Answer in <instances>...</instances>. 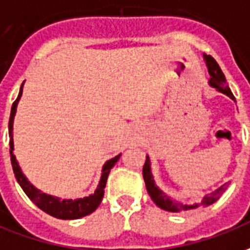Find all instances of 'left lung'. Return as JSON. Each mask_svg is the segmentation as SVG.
<instances>
[{"instance_id":"1","label":"left lung","mask_w":250,"mask_h":250,"mask_svg":"<svg viewBox=\"0 0 250 250\" xmlns=\"http://www.w3.org/2000/svg\"><path fill=\"white\" fill-rule=\"evenodd\" d=\"M204 61H206V64H207V69H208V74H210V81H208V85L211 88H214L218 92H221L223 95H226L228 97H230L231 100L235 101V97L231 93V90L229 88V85L226 83V78H225V74L221 70L219 64L216 63V61L211 55H203ZM143 180H145V184H146V189L149 192L150 198L160 208L165 211H169V212H181V211L187 210H195L198 207H207L210 204L215 203L218 199L222 196V193L226 189H228L230 181L225 183L222 187H219L218 189L212 191L211 193H207L204 195L203 199L198 202V203H181L179 200H176L172 196L167 195L165 192L162 191L160 187L155 184L154 176L151 173V162H150L149 155H146V161H145V165H143Z\"/></svg>"}]
</instances>
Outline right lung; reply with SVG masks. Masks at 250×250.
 I'll return each mask as SVG.
<instances>
[{
    "label": "right lung",
    "instance_id": "1",
    "mask_svg": "<svg viewBox=\"0 0 250 250\" xmlns=\"http://www.w3.org/2000/svg\"><path fill=\"white\" fill-rule=\"evenodd\" d=\"M22 86H24V83H22L21 88H20V92H19L17 99H16V101L13 103V105H12L9 118L10 161H12V167H13V172H15L17 183L20 184V187L22 188V191L25 192V195H27L28 198L31 199V200L39 207L40 210H43L44 212H47L48 215L54 216V218H58V219H78V218H83V216H86L89 215V214H92V212L100 206L101 200L104 198V188H105V184H107L108 174H109L112 167L118 162V160H119L122 154H118L116 157L108 160V161L103 165L99 186L96 188V191L93 192L92 195H89V196L74 199V200H73V199H61L58 198V196L47 195L44 192H42L40 189H38L36 187L32 186V184L28 181V179L25 177V174L22 173L21 167L19 165V162L16 160L15 153H13V150H15V143H13V120H15L16 111H17V104H19V101L21 99Z\"/></svg>",
    "mask_w": 250,
    "mask_h": 250
}]
</instances>
